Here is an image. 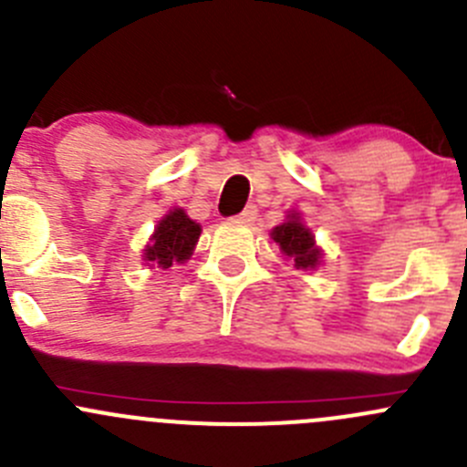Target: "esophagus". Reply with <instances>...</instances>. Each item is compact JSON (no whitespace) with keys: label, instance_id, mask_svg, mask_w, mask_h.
<instances>
[{"label":"esophagus","instance_id":"esophagus-1","mask_svg":"<svg viewBox=\"0 0 467 467\" xmlns=\"http://www.w3.org/2000/svg\"><path fill=\"white\" fill-rule=\"evenodd\" d=\"M257 219V210H255V205H248L246 210L242 212V214H237L233 219V223H239V225H251L253 221Z\"/></svg>","mask_w":467,"mask_h":467}]
</instances>
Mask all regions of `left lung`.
<instances>
[{
  "label": "left lung",
  "mask_w": 467,
  "mask_h": 467,
  "mask_svg": "<svg viewBox=\"0 0 467 467\" xmlns=\"http://www.w3.org/2000/svg\"><path fill=\"white\" fill-rule=\"evenodd\" d=\"M271 239L280 248L287 260H292L294 269L315 271L321 265V248L317 246L315 234L307 228L303 216L296 210H289L280 225L271 230Z\"/></svg>",
  "instance_id": "1"
}]
</instances>
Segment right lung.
I'll use <instances>...</instances> for the list:
<instances>
[{"label": "right lung", "mask_w": 467, "mask_h": 467, "mask_svg": "<svg viewBox=\"0 0 467 467\" xmlns=\"http://www.w3.org/2000/svg\"><path fill=\"white\" fill-rule=\"evenodd\" d=\"M201 233V223L189 219L182 207H173L157 221L155 233L150 234V242L143 248V265L150 269L155 266L171 269L173 265H184L196 251Z\"/></svg>", "instance_id": "right-lung-1"}]
</instances>
